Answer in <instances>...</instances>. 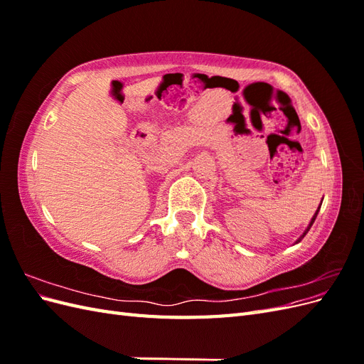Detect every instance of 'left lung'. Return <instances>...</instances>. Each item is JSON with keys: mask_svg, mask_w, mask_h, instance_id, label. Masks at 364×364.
I'll return each mask as SVG.
<instances>
[{"mask_svg": "<svg viewBox=\"0 0 364 364\" xmlns=\"http://www.w3.org/2000/svg\"><path fill=\"white\" fill-rule=\"evenodd\" d=\"M321 205H322V203H321ZM318 209H321V206H318V208H317V211H316V214L313 215V218H311V222H310V225H308V228L305 229V232H304V234L301 235V238H299V240H297V241H296V243H299V241H301V240H302V238H304V237H305V235L308 234V230H310V228L313 226V223H314V220H316V217H317V213H318Z\"/></svg>", "mask_w": 364, "mask_h": 364, "instance_id": "8db88e82", "label": "left lung"}]
</instances>
